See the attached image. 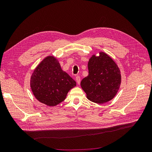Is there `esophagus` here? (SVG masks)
<instances>
[{"instance_id":"obj_1","label":"esophagus","mask_w":152,"mask_h":152,"mask_svg":"<svg viewBox=\"0 0 152 152\" xmlns=\"http://www.w3.org/2000/svg\"><path fill=\"white\" fill-rule=\"evenodd\" d=\"M75 80L77 82V84H80V78L79 76H77L76 78H75Z\"/></svg>"}]
</instances>
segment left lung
Returning <instances> with one entry per match:
<instances>
[{
  "label": "left lung",
  "mask_w": 152,
  "mask_h": 152,
  "mask_svg": "<svg viewBox=\"0 0 152 152\" xmlns=\"http://www.w3.org/2000/svg\"><path fill=\"white\" fill-rule=\"evenodd\" d=\"M89 75L80 82L87 98L96 103H107L117 94L121 83V71L112 58L103 52L93 55L88 62Z\"/></svg>",
  "instance_id": "obj_1"
}]
</instances>
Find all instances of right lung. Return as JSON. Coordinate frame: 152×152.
<instances>
[{"label":"right lung","mask_w":152,"mask_h":152,"mask_svg":"<svg viewBox=\"0 0 152 152\" xmlns=\"http://www.w3.org/2000/svg\"><path fill=\"white\" fill-rule=\"evenodd\" d=\"M76 82L62 70L57 59L49 56L40 63L30 79V87L39 102L54 107L65 99Z\"/></svg>","instance_id":"obj_1"}]
</instances>
